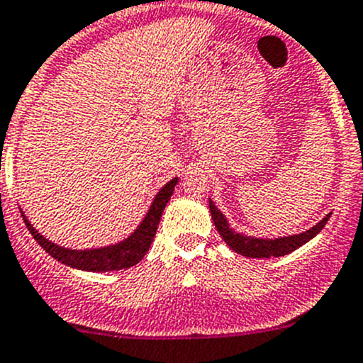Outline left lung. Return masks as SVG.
Wrapping results in <instances>:
<instances>
[{"label": "left lung", "mask_w": 363, "mask_h": 363, "mask_svg": "<svg viewBox=\"0 0 363 363\" xmlns=\"http://www.w3.org/2000/svg\"><path fill=\"white\" fill-rule=\"evenodd\" d=\"M210 211L213 224L220 237L224 238V242L238 255L250 257V259H269V257H284V255L291 253V251L298 250L306 242H309L313 237L322 231L325 226V222L329 220L331 213L325 215L318 224L311 228V230L303 231V233L291 235V237H280V238H257V237H247V235L237 233L230 228L226 217L220 213L215 202L210 201Z\"/></svg>", "instance_id": "8db88e82"}]
</instances>
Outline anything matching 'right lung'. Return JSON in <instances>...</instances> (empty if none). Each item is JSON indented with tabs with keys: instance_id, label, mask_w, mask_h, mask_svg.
Returning a JSON list of instances; mask_svg holds the SVG:
<instances>
[{
	"instance_id": "1",
	"label": "right lung",
	"mask_w": 363,
	"mask_h": 363,
	"mask_svg": "<svg viewBox=\"0 0 363 363\" xmlns=\"http://www.w3.org/2000/svg\"><path fill=\"white\" fill-rule=\"evenodd\" d=\"M177 181L179 179L175 177L162 186L161 191L153 199L148 213L143 218L139 228L128 238H125L123 242L113 244V246L97 247V250H70V247H61L57 244L50 242L41 233H38L34 230V226L27 220L25 213H21V217L25 220V224H27L28 231L32 233V237L35 238V242L43 247L50 257H54L55 260H60L61 264H67V266L76 267V269L94 271V273L126 269V267L135 266L145 257L150 246H152L153 237L157 233L159 222H161L162 211H164L169 197L174 194V188L177 184Z\"/></svg>"
}]
</instances>
